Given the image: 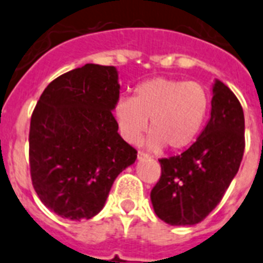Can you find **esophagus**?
Segmentation results:
<instances>
[{
    "label": "esophagus",
    "instance_id": "34e87169",
    "mask_svg": "<svg viewBox=\"0 0 263 263\" xmlns=\"http://www.w3.org/2000/svg\"><path fill=\"white\" fill-rule=\"evenodd\" d=\"M138 158L139 159H147V158H149V154H147V152H144V151H139Z\"/></svg>",
    "mask_w": 263,
    "mask_h": 263
}]
</instances>
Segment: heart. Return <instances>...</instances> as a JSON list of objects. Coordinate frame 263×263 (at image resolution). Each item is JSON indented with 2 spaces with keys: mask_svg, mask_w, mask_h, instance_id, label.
<instances>
[{
  "mask_svg": "<svg viewBox=\"0 0 263 263\" xmlns=\"http://www.w3.org/2000/svg\"><path fill=\"white\" fill-rule=\"evenodd\" d=\"M210 108L206 88L195 81L155 77L140 83L134 98H123L115 105L121 136L138 143L148 128V145H167L171 151L186 148L199 135Z\"/></svg>",
  "mask_w": 263,
  "mask_h": 263,
  "instance_id": "heart-1",
  "label": "heart"
}]
</instances>
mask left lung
<instances>
[{
	"instance_id": "left-lung-1",
	"label": "left lung",
	"mask_w": 263,
	"mask_h": 263,
	"mask_svg": "<svg viewBox=\"0 0 263 263\" xmlns=\"http://www.w3.org/2000/svg\"><path fill=\"white\" fill-rule=\"evenodd\" d=\"M211 118L189 149L159 159L162 174L151 190L155 214L173 226L202 222L222 200L245 152V116L230 88L215 81Z\"/></svg>"
}]
</instances>
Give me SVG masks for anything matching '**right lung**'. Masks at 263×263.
<instances>
[{
  "instance_id": "add662e5",
  "label": "right lung",
  "mask_w": 263,
  "mask_h": 263,
  "mask_svg": "<svg viewBox=\"0 0 263 263\" xmlns=\"http://www.w3.org/2000/svg\"><path fill=\"white\" fill-rule=\"evenodd\" d=\"M115 67L85 64L45 88L30 119V178L40 200L70 220L104 207L119 174L138 151L118 134Z\"/></svg>"
}]
</instances>
